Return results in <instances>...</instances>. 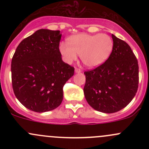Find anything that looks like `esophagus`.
Masks as SVG:
<instances>
[{
  "label": "esophagus",
  "mask_w": 149,
  "mask_h": 149,
  "mask_svg": "<svg viewBox=\"0 0 149 149\" xmlns=\"http://www.w3.org/2000/svg\"><path fill=\"white\" fill-rule=\"evenodd\" d=\"M81 71V70L80 68H75V72H76V73H80Z\"/></svg>",
  "instance_id": "esophagus-1"
}]
</instances>
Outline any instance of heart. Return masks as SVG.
<instances>
[{
	"instance_id": "b5f03b06",
	"label": "heart",
	"mask_w": 149,
	"mask_h": 149,
	"mask_svg": "<svg viewBox=\"0 0 149 149\" xmlns=\"http://www.w3.org/2000/svg\"><path fill=\"white\" fill-rule=\"evenodd\" d=\"M68 44L62 42L59 45L65 62L71 64L79 55L83 63L88 68H95L103 63L113 48L112 38L106 34H76L68 39Z\"/></svg>"
}]
</instances>
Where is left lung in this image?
I'll use <instances>...</instances> for the list:
<instances>
[{
	"mask_svg": "<svg viewBox=\"0 0 149 149\" xmlns=\"http://www.w3.org/2000/svg\"><path fill=\"white\" fill-rule=\"evenodd\" d=\"M113 48L102 65L84 72L85 98L94 109L113 113L125 107L139 88V64L127 43L112 34Z\"/></svg>",
	"mask_w": 149,
	"mask_h": 149,
	"instance_id": "left-lung-1",
	"label": "left lung"
}]
</instances>
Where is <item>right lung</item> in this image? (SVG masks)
Returning a JSON list of instances; mask_svg holds the SVG:
<instances>
[{
  "label": "right lung",
  "mask_w": 149,
  "mask_h": 149,
  "mask_svg": "<svg viewBox=\"0 0 149 149\" xmlns=\"http://www.w3.org/2000/svg\"><path fill=\"white\" fill-rule=\"evenodd\" d=\"M60 32L37 30L19 43L12 58L13 92L25 107L34 112L58 107L63 99V86L74 74V68L62 61Z\"/></svg>",
  "instance_id": "right-lung-1"
}]
</instances>
